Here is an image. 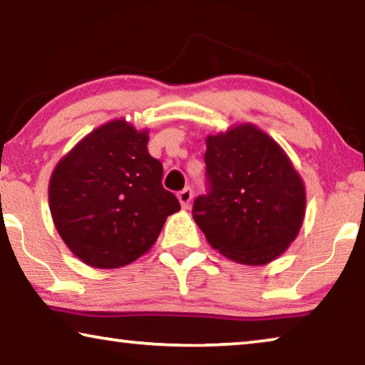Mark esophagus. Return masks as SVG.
Returning a JSON list of instances; mask_svg holds the SVG:
<instances>
[{
  "label": "esophagus",
  "mask_w": 365,
  "mask_h": 365,
  "mask_svg": "<svg viewBox=\"0 0 365 365\" xmlns=\"http://www.w3.org/2000/svg\"><path fill=\"white\" fill-rule=\"evenodd\" d=\"M178 196V201H180V205H182V207H185L187 209L188 206H190V201H191V197H193V191H191V188H183L180 193L177 195Z\"/></svg>",
  "instance_id": "obj_1"
}]
</instances>
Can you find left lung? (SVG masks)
<instances>
[{
	"mask_svg": "<svg viewBox=\"0 0 365 365\" xmlns=\"http://www.w3.org/2000/svg\"><path fill=\"white\" fill-rule=\"evenodd\" d=\"M209 193L193 202V219L222 256L264 265L298 237L306 188L277 141L255 123L206 137Z\"/></svg>",
	"mask_w": 365,
	"mask_h": 365,
	"instance_id": "obj_1",
	"label": "left lung"
}]
</instances>
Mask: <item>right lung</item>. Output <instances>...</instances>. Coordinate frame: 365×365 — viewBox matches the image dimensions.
<instances>
[{
	"instance_id": "1",
	"label": "right lung",
	"mask_w": 365,
	"mask_h": 365,
	"mask_svg": "<svg viewBox=\"0 0 365 365\" xmlns=\"http://www.w3.org/2000/svg\"><path fill=\"white\" fill-rule=\"evenodd\" d=\"M148 130L125 119L103 123L59 160L49 178L54 227L73 255L96 269L132 264L180 211L163 187V164L148 153Z\"/></svg>"
}]
</instances>
